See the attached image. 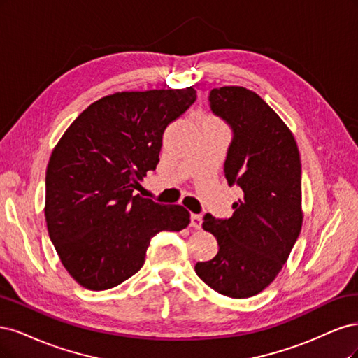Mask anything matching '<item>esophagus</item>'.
I'll use <instances>...</instances> for the list:
<instances>
[{
	"label": "esophagus",
	"mask_w": 358,
	"mask_h": 358,
	"mask_svg": "<svg viewBox=\"0 0 358 358\" xmlns=\"http://www.w3.org/2000/svg\"><path fill=\"white\" fill-rule=\"evenodd\" d=\"M190 226L194 229L202 227V217L198 214H190Z\"/></svg>",
	"instance_id": "obj_1"
}]
</instances>
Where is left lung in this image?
Masks as SVG:
<instances>
[{
    "instance_id": "1",
    "label": "left lung",
    "mask_w": 358,
    "mask_h": 358,
    "mask_svg": "<svg viewBox=\"0 0 358 358\" xmlns=\"http://www.w3.org/2000/svg\"><path fill=\"white\" fill-rule=\"evenodd\" d=\"M208 101L214 116L232 129L224 177L244 198L230 218L205 214L202 227L215 236L218 252L194 271L217 293L244 299L276 278L301 235V156L287 124L252 90L218 87Z\"/></svg>"
}]
</instances>
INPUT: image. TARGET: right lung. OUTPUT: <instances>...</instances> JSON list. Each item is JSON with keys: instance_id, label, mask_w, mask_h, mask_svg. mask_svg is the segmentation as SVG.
<instances>
[{"instance_id": "right-lung-1", "label": "right lung", "mask_w": 358, "mask_h": 358, "mask_svg": "<svg viewBox=\"0 0 358 358\" xmlns=\"http://www.w3.org/2000/svg\"><path fill=\"white\" fill-rule=\"evenodd\" d=\"M196 90L119 92L95 101L65 131L45 171V222L65 269L108 290L143 268L150 241L190 223L181 205L135 194L159 164L164 132Z\"/></svg>"}]
</instances>
